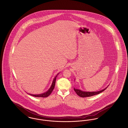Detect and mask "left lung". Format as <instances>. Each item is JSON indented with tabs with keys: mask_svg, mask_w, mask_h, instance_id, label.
Wrapping results in <instances>:
<instances>
[{
	"mask_svg": "<svg viewBox=\"0 0 128 128\" xmlns=\"http://www.w3.org/2000/svg\"><path fill=\"white\" fill-rule=\"evenodd\" d=\"M106 87V88H104L103 90H101V91H100L98 92H84L79 90V89H75L74 88V90L75 92H76L77 94L80 97H82V98H86V97H90V96H94V95H96L102 92H103L107 88Z\"/></svg>",
	"mask_w": 128,
	"mask_h": 128,
	"instance_id": "left-lung-1",
	"label": "left lung"
}]
</instances>
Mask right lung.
I'll use <instances>...</instances> for the list:
<instances>
[{"instance_id": "add662e5", "label": "right lung", "mask_w": 128, "mask_h": 128, "mask_svg": "<svg viewBox=\"0 0 128 128\" xmlns=\"http://www.w3.org/2000/svg\"><path fill=\"white\" fill-rule=\"evenodd\" d=\"M58 74L56 75V76L55 77V78L54 79V80L53 81V82H52V85L51 86V87L50 88V89L48 90V91L42 94H30V95L32 96H34V97H38V98H46V97H48L51 94V92L53 91V89H54V87H55V82H56V76L57 75H58Z\"/></svg>"}]
</instances>
